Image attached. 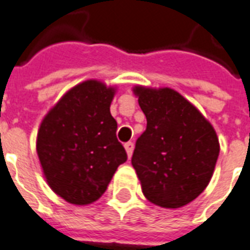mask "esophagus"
Wrapping results in <instances>:
<instances>
[{
  "instance_id": "1",
  "label": "esophagus",
  "mask_w": 250,
  "mask_h": 250,
  "mask_svg": "<svg viewBox=\"0 0 250 250\" xmlns=\"http://www.w3.org/2000/svg\"><path fill=\"white\" fill-rule=\"evenodd\" d=\"M125 152H127V156L131 157L132 156V152H133V143L128 142L125 144Z\"/></svg>"
}]
</instances>
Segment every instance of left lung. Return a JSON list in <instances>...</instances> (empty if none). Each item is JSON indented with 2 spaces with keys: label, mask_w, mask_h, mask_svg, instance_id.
<instances>
[{
  "label": "left lung",
  "mask_w": 250,
  "mask_h": 250,
  "mask_svg": "<svg viewBox=\"0 0 250 250\" xmlns=\"http://www.w3.org/2000/svg\"><path fill=\"white\" fill-rule=\"evenodd\" d=\"M146 118L136 140L132 167L144 197L164 208H180L207 188L220 146L214 127L170 87L132 89Z\"/></svg>",
  "instance_id": "obj_1"
}]
</instances>
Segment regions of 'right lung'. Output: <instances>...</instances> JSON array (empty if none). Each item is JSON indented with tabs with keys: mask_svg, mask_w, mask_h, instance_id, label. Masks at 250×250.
<instances>
[{
	"mask_svg": "<svg viewBox=\"0 0 250 250\" xmlns=\"http://www.w3.org/2000/svg\"><path fill=\"white\" fill-rule=\"evenodd\" d=\"M115 93L117 87L86 80L57 101L38 129L36 153L45 181L68 203L98 201L127 161L110 112Z\"/></svg>",
	"mask_w": 250,
	"mask_h": 250,
	"instance_id": "add662e5",
	"label": "right lung"
}]
</instances>
